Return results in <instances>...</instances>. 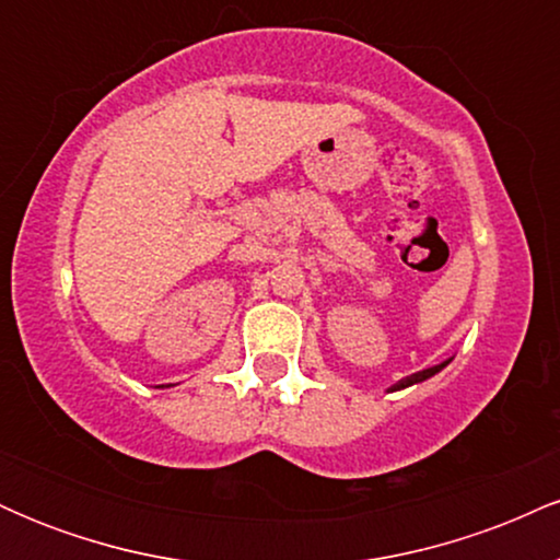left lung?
<instances>
[{
  "mask_svg": "<svg viewBox=\"0 0 560 560\" xmlns=\"http://www.w3.org/2000/svg\"><path fill=\"white\" fill-rule=\"evenodd\" d=\"M450 361H442L440 365H432V369H423V371H419V374H410V376H405V378H400V382L395 384V387H392V392L395 389H405V387H410V384H419V382H427V378H432L434 374H440L442 369H445Z\"/></svg>",
  "mask_w": 560,
  "mask_h": 560,
  "instance_id": "obj_1",
  "label": "left lung"
}]
</instances>
